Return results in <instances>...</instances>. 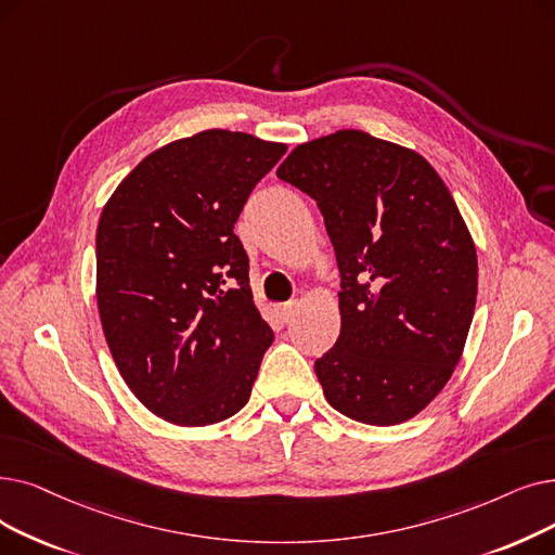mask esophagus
Segmentation results:
<instances>
[{
	"label": "esophagus",
	"instance_id": "obj_1",
	"mask_svg": "<svg viewBox=\"0 0 555 555\" xmlns=\"http://www.w3.org/2000/svg\"><path fill=\"white\" fill-rule=\"evenodd\" d=\"M279 318L287 324V322H291L293 318H295V312H297V301H287V304H281L279 308Z\"/></svg>",
	"mask_w": 555,
	"mask_h": 555
}]
</instances>
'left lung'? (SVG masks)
<instances>
[{
	"label": "left lung",
	"instance_id": "1",
	"mask_svg": "<svg viewBox=\"0 0 555 555\" xmlns=\"http://www.w3.org/2000/svg\"><path fill=\"white\" fill-rule=\"evenodd\" d=\"M276 177L315 199L340 270V337L315 360L326 401L392 426L436 397L476 306L472 235L417 152L345 129L299 144Z\"/></svg>",
	"mask_w": 555,
	"mask_h": 555
}]
</instances>
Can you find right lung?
<instances>
[{
    "label": "right lung",
    "instance_id": "add662e5",
    "mask_svg": "<svg viewBox=\"0 0 555 555\" xmlns=\"http://www.w3.org/2000/svg\"><path fill=\"white\" fill-rule=\"evenodd\" d=\"M281 142L210 129L165 144L119 183L98 227V306L131 392L179 426L249 401L274 333L233 233Z\"/></svg>",
    "mask_w": 555,
    "mask_h": 555
}]
</instances>
